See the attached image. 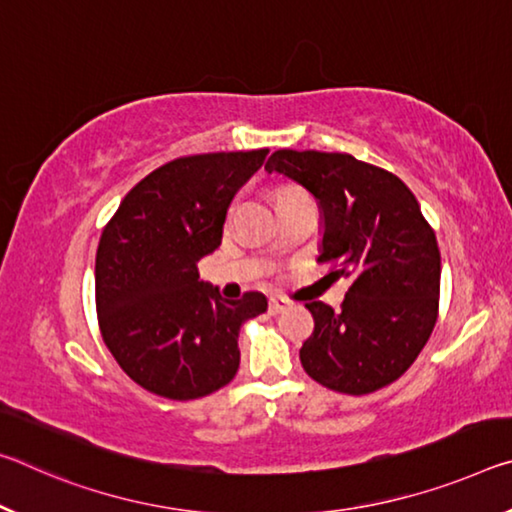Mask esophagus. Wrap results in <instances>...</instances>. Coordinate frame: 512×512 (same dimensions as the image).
<instances>
[{
  "instance_id": "esophagus-1",
  "label": "esophagus",
  "mask_w": 512,
  "mask_h": 512,
  "mask_svg": "<svg viewBox=\"0 0 512 512\" xmlns=\"http://www.w3.org/2000/svg\"><path fill=\"white\" fill-rule=\"evenodd\" d=\"M289 307H291V300L282 298V296H273V298L269 300V310H271V314H280V312L289 310Z\"/></svg>"
}]
</instances>
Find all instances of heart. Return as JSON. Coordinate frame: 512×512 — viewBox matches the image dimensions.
Instances as JSON below:
<instances>
[{
	"instance_id": "b5f03b06",
	"label": "heart",
	"mask_w": 512,
	"mask_h": 512,
	"mask_svg": "<svg viewBox=\"0 0 512 512\" xmlns=\"http://www.w3.org/2000/svg\"><path fill=\"white\" fill-rule=\"evenodd\" d=\"M296 193H300V191L298 189H291V186H285V189L278 191V200L289 198V196H296Z\"/></svg>"
}]
</instances>
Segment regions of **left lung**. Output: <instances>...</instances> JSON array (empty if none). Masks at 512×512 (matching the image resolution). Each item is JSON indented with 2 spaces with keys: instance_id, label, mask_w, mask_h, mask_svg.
I'll return each mask as SVG.
<instances>
[{
  "instance_id": "obj_1",
  "label": "left lung",
  "mask_w": 512,
  "mask_h": 512,
  "mask_svg": "<svg viewBox=\"0 0 512 512\" xmlns=\"http://www.w3.org/2000/svg\"><path fill=\"white\" fill-rule=\"evenodd\" d=\"M266 170L319 200V264L348 278L342 310L305 303L314 330L300 364L316 383L351 396L399 380L417 360L440 310V248L419 202L399 177L346 152L278 150Z\"/></svg>"
}]
</instances>
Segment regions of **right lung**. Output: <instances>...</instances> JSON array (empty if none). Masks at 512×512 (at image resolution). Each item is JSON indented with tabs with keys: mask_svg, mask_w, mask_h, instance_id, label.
I'll use <instances>...</instances> for the list:
<instances>
[{
	"mask_svg": "<svg viewBox=\"0 0 512 512\" xmlns=\"http://www.w3.org/2000/svg\"><path fill=\"white\" fill-rule=\"evenodd\" d=\"M269 150L168 161L127 193L95 255L102 339L136 385L170 401L214 394L239 369V328L266 312L246 291L227 300L198 262L221 246L227 207Z\"/></svg>",
	"mask_w": 512,
	"mask_h": 512,
	"instance_id": "obj_1",
	"label": "right lung"
}]
</instances>
